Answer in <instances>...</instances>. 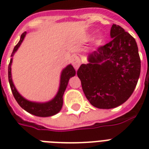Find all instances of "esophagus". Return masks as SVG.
Masks as SVG:
<instances>
[{
    "label": "esophagus",
    "instance_id": "34e87169",
    "mask_svg": "<svg viewBox=\"0 0 149 149\" xmlns=\"http://www.w3.org/2000/svg\"><path fill=\"white\" fill-rule=\"evenodd\" d=\"M72 65H73V66H74L75 68V70H78V68H79V66L80 65V63H81L80 58H79L77 56H74L72 58Z\"/></svg>",
    "mask_w": 149,
    "mask_h": 149
}]
</instances>
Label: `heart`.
Returning a JSON list of instances; mask_svg holds the SVG:
<instances>
[{
	"mask_svg": "<svg viewBox=\"0 0 149 149\" xmlns=\"http://www.w3.org/2000/svg\"><path fill=\"white\" fill-rule=\"evenodd\" d=\"M101 42V38H99V40H98V42Z\"/></svg>",
	"mask_w": 149,
	"mask_h": 149,
	"instance_id": "1",
	"label": "heart"
}]
</instances>
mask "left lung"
<instances>
[{
  "label": "left lung",
  "instance_id": "left-lung-1",
  "mask_svg": "<svg viewBox=\"0 0 149 149\" xmlns=\"http://www.w3.org/2000/svg\"><path fill=\"white\" fill-rule=\"evenodd\" d=\"M112 40L88 56L89 63L77 70L84 93L93 107L111 109L131 97L141 72L138 45L119 25L111 29Z\"/></svg>",
  "mask_w": 149,
  "mask_h": 149
}]
</instances>
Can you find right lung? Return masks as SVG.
<instances>
[{
    "label": "right lung",
    "instance_id": "1",
    "mask_svg": "<svg viewBox=\"0 0 149 149\" xmlns=\"http://www.w3.org/2000/svg\"><path fill=\"white\" fill-rule=\"evenodd\" d=\"M26 36V31L22 33L21 36L20 41L18 42L17 45H15L11 53V57L14 56L15 52L19 48L22 42L24 40V37ZM11 63H12V58L10 59V63L8 65V80L10 84V89L12 91L14 97L15 98L17 104L24 109L27 112L33 114V115L38 116V117H49L58 113L62 109L63 104V96L64 94L66 86L68 85V82L70 80L71 77H74L76 74L74 68L72 67V65H67L64 70L62 71L60 77V85H59V89L56 96L53 99L46 103H36V102L29 101L28 100L24 99L21 94L17 91L15 88V85L13 84L12 79H11Z\"/></svg>",
    "mask_w": 149,
    "mask_h": 149
}]
</instances>
